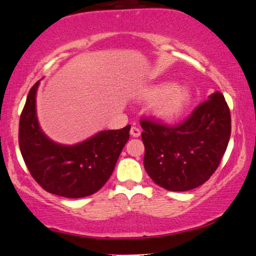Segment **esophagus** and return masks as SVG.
I'll return each mask as SVG.
<instances>
[{
  "label": "esophagus",
  "mask_w": 256,
  "mask_h": 256,
  "mask_svg": "<svg viewBox=\"0 0 256 256\" xmlns=\"http://www.w3.org/2000/svg\"><path fill=\"white\" fill-rule=\"evenodd\" d=\"M130 134H131L133 138H138V136H141V131L138 128L132 126L131 128V131H130Z\"/></svg>",
  "instance_id": "obj_1"
}]
</instances>
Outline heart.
<instances>
[{"mask_svg":"<svg viewBox=\"0 0 256 256\" xmlns=\"http://www.w3.org/2000/svg\"><path fill=\"white\" fill-rule=\"evenodd\" d=\"M138 100L151 106V114L158 122L172 124L184 114L192 100L189 86L176 85L172 80H162L148 85L140 92Z\"/></svg>","mask_w":256,"mask_h":256,"instance_id":"1","label":"heart"}]
</instances>
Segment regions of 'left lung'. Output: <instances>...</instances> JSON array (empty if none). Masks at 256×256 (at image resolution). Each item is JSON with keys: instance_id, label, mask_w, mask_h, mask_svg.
Instances as JSON below:
<instances>
[{"instance_id": "1", "label": "left lung", "mask_w": 256, "mask_h": 256, "mask_svg": "<svg viewBox=\"0 0 256 256\" xmlns=\"http://www.w3.org/2000/svg\"><path fill=\"white\" fill-rule=\"evenodd\" d=\"M144 168L170 192H187L210 178L230 136V113L224 95L212 92L178 126L142 120Z\"/></svg>"}]
</instances>
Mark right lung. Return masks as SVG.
Returning <instances> with one entry per match:
<instances>
[{
	"label": "right lung",
	"mask_w": 256,
	"mask_h": 256,
	"mask_svg": "<svg viewBox=\"0 0 256 256\" xmlns=\"http://www.w3.org/2000/svg\"><path fill=\"white\" fill-rule=\"evenodd\" d=\"M39 85L40 80L30 90L20 118L18 146L23 160L46 192L66 198L90 196L112 176L131 125L100 131L72 146L54 142L46 136L36 116Z\"/></svg>",
	"instance_id": "add662e5"
}]
</instances>
